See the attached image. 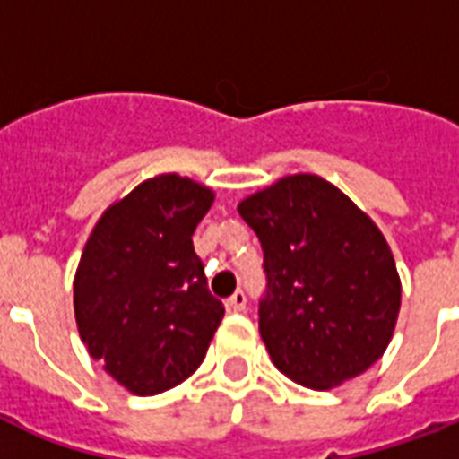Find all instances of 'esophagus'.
Returning a JSON list of instances; mask_svg holds the SVG:
<instances>
[{
	"label": "esophagus",
	"instance_id": "obj_1",
	"mask_svg": "<svg viewBox=\"0 0 459 459\" xmlns=\"http://www.w3.org/2000/svg\"><path fill=\"white\" fill-rule=\"evenodd\" d=\"M226 305H229V309H233V312H245V305H247V295H245L243 290H236V293L230 295L229 300H226Z\"/></svg>",
	"mask_w": 459,
	"mask_h": 459
}]
</instances>
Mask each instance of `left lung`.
I'll list each match as a JSON object with an SVG mask.
<instances>
[{"label": "left lung", "instance_id": "8db88e82", "mask_svg": "<svg viewBox=\"0 0 459 459\" xmlns=\"http://www.w3.org/2000/svg\"><path fill=\"white\" fill-rule=\"evenodd\" d=\"M264 252L259 333L295 384L326 391L384 355L400 276L377 223L328 180L286 176L238 204Z\"/></svg>", "mask_w": 459, "mask_h": 459}]
</instances>
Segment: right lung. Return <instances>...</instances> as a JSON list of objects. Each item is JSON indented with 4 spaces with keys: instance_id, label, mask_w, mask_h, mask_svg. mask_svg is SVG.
I'll use <instances>...</instances> for the list:
<instances>
[{
    "instance_id": "add662e5",
    "label": "right lung",
    "mask_w": 459,
    "mask_h": 459,
    "mask_svg": "<svg viewBox=\"0 0 459 459\" xmlns=\"http://www.w3.org/2000/svg\"><path fill=\"white\" fill-rule=\"evenodd\" d=\"M212 202L209 187L161 173L111 204L85 243L74 281L78 333L135 395L186 381L223 319L193 247Z\"/></svg>"
}]
</instances>
